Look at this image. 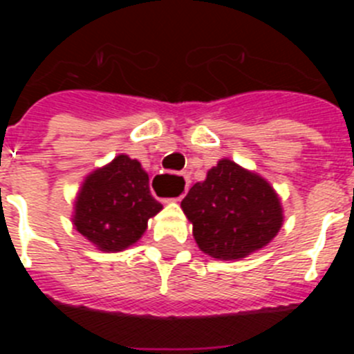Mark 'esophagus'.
Wrapping results in <instances>:
<instances>
[{
    "instance_id": "34e87169",
    "label": "esophagus",
    "mask_w": 354,
    "mask_h": 354,
    "mask_svg": "<svg viewBox=\"0 0 354 354\" xmlns=\"http://www.w3.org/2000/svg\"><path fill=\"white\" fill-rule=\"evenodd\" d=\"M180 180V183H183V193H180L179 196H175V198H170V200H180L183 198L184 195H186V192H187V179L186 177H184V175H170V174H161V175H156V179H154V183H158L159 186L161 187H168L170 186V183L171 180Z\"/></svg>"
}]
</instances>
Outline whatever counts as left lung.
<instances>
[{
    "label": "left lung",
    "instance_id": "8db88e82",
    "mask_svg": "<svg viewBox=\"0 0 354 354\" xmlns=\"http://www.w3.org/2000/svg\"><path fill=\"white\" fill-rule=\"evenodd\" d=\"M204 253L220 261L264 248L282 227L280 198L257 174L221 159L180 202Z\"/></svg>",
    "mask_w": 354,
    "mask_h": 354
}]
</instances>
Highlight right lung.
<instances>
[{
  "mask_svg": "<svg viewBox=\"0 0 354 354\" xmlns=\"http://www.w3.org/2000/svg\"><path fill=\"white\" fill-rule=\"evenodd\" d=\"M161 209L142 165L122 154L86 177L76 200L74 225L102 252H120L142 237L149 218Z\"/></svg>",
  "mask_w": 354,
  "mask_h": 354,
  "instance_id": "obj_1",
  "label": "right lung"
}]
</instances>
